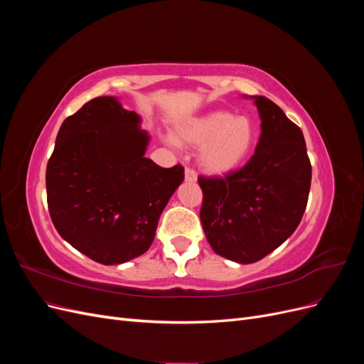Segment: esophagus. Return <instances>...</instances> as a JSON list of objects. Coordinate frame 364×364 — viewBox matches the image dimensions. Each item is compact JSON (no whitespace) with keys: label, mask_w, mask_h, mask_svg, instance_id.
I'll use <instances>...</instances> for the list:
<instances>
[{"label":"esophagus","mask_w":364,"mask_h":364,"mask_svg":"<svg viewBox=\"0 0 364 364\" xmlns=\"http://www.w3.org/2000/svg\"><path fill=\"white\" fill-rule=\"evenodd\" d=\"M185 181L186 182H196L197 181V174L191 167L185 168Z\"/></svg>","instance_id":"obj_1"}]
</instances>
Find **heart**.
<instances>
[{"instance_id":"heart-1","label":"heart","mask_w":364,"mask_h":364,"mask_svg":"<svg viewBox=\"0 0 364 364\" xmlns=\"http://www.w3.org/2000/svg\"><path fill=\"white\" fill-rule=\"evenodd\" d=\"M258 139L255 121L246 115L214 111L183 121L176 127V141L200 147L199 162L215 174L232 171L250 155Z\"/></svg>"}]
</instances>
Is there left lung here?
I'll return each instance as SVG.
<instances>
[{
    "instance_id": "obj_1",
    "label": "left lung",
    "mask_w": 364,
    "mask_h": 364,
    "mask_svg": "<svg viewBox=\"0 0 364 364\" xmlns=\"http://www.w3.org/2000/svg\"><path fill=\"white\" fill-rule=\"evenodd\" d=\"M261 136L243 167L225 176H199L200 222L220 257L250 264L279 247L305 213L311 162L304 134L266 97H255Z\"/></svg>"
}]
</instances>
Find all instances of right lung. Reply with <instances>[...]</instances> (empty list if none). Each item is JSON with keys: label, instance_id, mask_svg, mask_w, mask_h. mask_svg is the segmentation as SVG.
Wrapping results in <instances>:
<instances>
[{"label": "right lung", "instance_id": "right-lung-1", "mask_svg": "<svg viewBox=\"0 0 364 364\" xmlns=\"http://www.w3.org/2000/svg\"><path fill=\"white\" fill-rule=\"evenodd\" d=\"M114 97H97L63 121L47 164L51 222L63 240L111 266L147 252L185 174L144 158L149 135Z\"/></svg>", "mask_w": 364, "mask_h": 364}]
</instances>
